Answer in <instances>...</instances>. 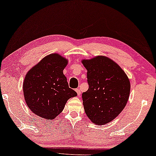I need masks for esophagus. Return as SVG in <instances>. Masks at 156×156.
I'll return each instance as SVG.
<instances>
[{"label":"esophagus","instance_id":"esophagus-1","mask_svg":"<svg viewBox=\"0 0 156 156\" xmlns=\"http://www.w3.org/2000/svg\"><path fill=\"white\" fill-rule=\"evenodd\" d=\"M76 93H77V95L78 96H80V95H81V91H80V89H76Z\"/></svg>","mask_w":156,"mask_h":156}]
</instances>
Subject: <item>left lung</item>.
I'll list each match as a JSON object with an SVG mask.
<instances>
[{"instance_id": "8db88e82", "label": "left lung", "mask_w": 156, "mask_h": 156, "mask_svg": "<svg viewBox=\"0 0 156 156\" xmlns=\"http://www.w3.org/2000/svg\"><path fill=\"white\" fill-rule=\"evenodd\" d=\"M87 70L88 90L82 93L85 113L94 124L114 119L126 106L131 85L126 73L113 60L98 56L83 60Z\"/></svg>"}]
</instances>
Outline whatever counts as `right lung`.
<instances>
[{"label": "right lung", "mask_w": 156, "mask_h": 156, "mask_svg": "<svg viewBox=\"0 0 156 156\" xmlns=\"http://www.w3.org/2000/svg\"><path fill=\"white\" fill-rule=\"evenodd\" d=\"M68 61L58 54L47 56L25 76L24 98L33 113L43 118L53 119L64 108L69 99L76 96L69 88L63 73Z\"/></svg>", "instance_id": "obj_1"}]
</instances>
